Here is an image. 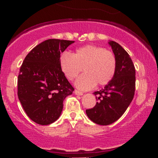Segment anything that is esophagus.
<instances>
[{"label":"esophagus","instance_id":"1","mask_svg":"<svg viewBox=\"0 0 158 158\" xmlns=\"http://www.w3.org/2000/svg\"><path fill=\"white\" fill-rule=\"evenodd\" d=\"M74 93H75L77 95H79V96H81L83 95V93L81 91H79V90H75V91H74Z\"/></svg>","mask_w":158,"mask_h":158}]
</instances>
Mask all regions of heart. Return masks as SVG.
<instances>
[{
    "instance_id": "obj_1",
    "label": "heart",
    "mask_w": 158,
    "mask_h": 158,
    "mask_svg": "<svg viewBox=\"0 0 158 158\" xmlns=\"http://www.w3.org/2000/svg\"><path fill=\"white\" fill-rule=\"evenodd\" d=\"M59 66L64 76L73 80L83 70L76 80L79 89L86 90L96 85H106L115 75L117 59L113 52L97 45H85L76 49L73 54L64 52L59 56Z\"/></svg>"
}]
</instances>
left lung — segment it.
Masks as SVG:
<instances>
[{
    "label": "left lung",
    "mask_w": 158,
    "mask_h": 158,
    "mask_svg": "<svg viewBox=\"0 0 158 158\" xmlns=\"http://www.w3.org/2000/svg\"><path fill=\"white\" fill-rule=\"evenodd\" d=\"M116 59L117 70L111 81L99 91H95L98 102L86 110L91 121L107 126L117 121L131 102L135 92V68L131 57L118 43L110 41Z\"/></svg>",
    "instance_id": "left-lung-1"
}]
</instances>
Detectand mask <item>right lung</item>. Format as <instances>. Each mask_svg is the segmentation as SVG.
<instances>
[{
  "label": "right lung",
  "mask_w": 158,
  "mask_h": 158,
  "mask_svg": "<svg viewBox=\"0 0 158 158\" xmlns=\"http://www.w3.org/2000/svg\"><path fill=\"white\" fill-rule=\"evenodd\" d=\"M73 41L48 39L27 54L18 77V97L33 122L49 125L57 120L63 101L74 88L59 66V56Z\"/></svg>",
  "instance_id": "1"
}]
</instances>
